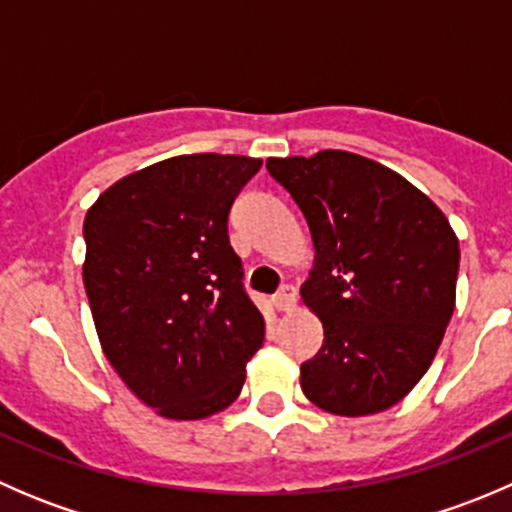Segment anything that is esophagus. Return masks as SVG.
<instances>
[{"label": "esophagus", "instance_id": "esophagus-1", "mask_svg": "<svg viewBox=\"0 0 512 512\" xmlns=\"http://www.w3.org/2000/svg\"><path fill=\"white\" fill-rule=\"evenodd\" d=\"M294 302H297V289H294L292 285H282L280 292L272 297V304H275L280 312H289V309L294 307Z\"/></svg>", "mask_w": 512, "mask_h": 512}]
</instances>
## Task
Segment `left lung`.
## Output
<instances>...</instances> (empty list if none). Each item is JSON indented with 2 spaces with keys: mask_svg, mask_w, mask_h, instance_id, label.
Listing matches in <instances>:
<instances>
[{
  "mask_svg": "<svg viewBox=\"0 0 512 512\" xmlns=\"http://www.w3.org/2000/svg\"><path fill=\"white\" fill-rule=\"evenodd\" d=\"M314 242L302 299L324 327L304 396L337 416L399 404L438 352L461 250L446 215L394 170L347 151L270 158Z\"/></svg>",
  "mask_w": 512,
  "mask_h": 512,
  "instance_id": "1",
  "label": "left lung"
}]
</instances>
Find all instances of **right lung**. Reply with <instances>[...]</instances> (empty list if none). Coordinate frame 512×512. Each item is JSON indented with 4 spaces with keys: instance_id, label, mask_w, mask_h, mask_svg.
<instances>
[{
    "instance_id": "right-lung-1",
    "label": "right lung",
    "mask_w": 512,
    "mask_h": 512,
    "mask_svg": "<svg viewBox=\"0 0 512 512\" xmlns=\"http://www.w3.org/2000/svg\"><path fill=\"white\" fill-rule=\"evenodd\" d=\"M262 160L195 153L126 175L86 213L84 287L106 359L165 418L227 409L265 319L227 215Z\"/></svg>"
}]
</instances>
